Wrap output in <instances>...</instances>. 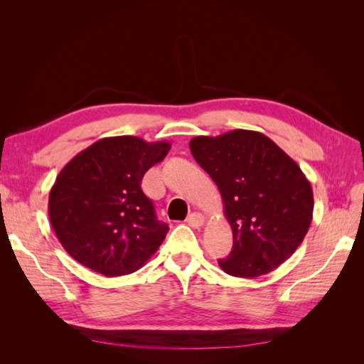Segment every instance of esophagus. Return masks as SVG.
<instances>
[{
    "instance_id": "34e87169",
    "label": "esophagus",
    "mask_w": 364,
    "mask_h": 364,
    "mask_svg": "<svg viewBox=\"0 0 364 364\" xmlns=\"http://www.w3.org/2000/svg\"><path fill=\"white\" fill-rule=\"evenodd\" d=\"M186 223H188L191 228L199 229L205 225V217L199 213H193V214H190L188 218H186Z\"/></svg>"
}]
</instances>
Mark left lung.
Returning <instances> with one entry per match:
<instances>
[{"mask_svg": "<svg viewBox=\"0 0 364 364\" xmlns=\"http://www.w3.org/2000/svg\"><path fill=\"white\" fill-rule=\"evenodd\" d=\"M190 149L222 194L234 246L218 266L230 277L270 273L301 246L313 220V190L301 167L259 132L196 136Z\"/></svg>", "mask_w": 364, "mask_h": 364, "instance_id": "obj_1", "label": "left lung"}]
</instances>
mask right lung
Masks as SVG:
<instances>
[{
    "label": "right lung",
    "mask_w": 364,
    "mask_h": 364,
    "mask_svg": "<svg viewBox=\"0 0 364 364\" xmlns=\"http://www.w3.org/2000/svg\"><path fill=\"white\" fill-rule=\"evenodd\" d=\"M167 141L111 136L75 155L50 191L48 217L70 255L105 277L144 266L168 232L142 193L146 171L170 150Z\"/></svg>",
    "instance_id": "right-lung-1"
}]
</instances>
